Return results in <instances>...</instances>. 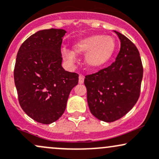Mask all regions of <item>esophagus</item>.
Listing matches in <instances>:
<instances>
[{
	"label": "esophagus",
	"instance_id": "esophagus-1",
	"mask_svg": "<svg viewBox=\"0 0 159 159\" xmlns=\"http://www.w3.org/2000/svg\"><path fill=\"white\" fill-rule=\"evenodd\" d=\"M84 76H83V75H80L79 76V83L80 84H83V82H84Z\"/></svg>",
	"mask_w": 159,
	"mask_h": 159
}]
</instances>
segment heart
I'll return each instance as SVG.
<instances>
[{
    "label": "heart",
    "mask_w": 159,
    "mask_h": 159,
    "mask_svg": "<svg viewBox=\"0 0 159 159\" xmlns=\"http://www.w3.org/2000/svg\"><path fill=\"white\" fill-rule=\"evenodd\" d=\"M115 41L111 36L93 35L78 40L73 52L64 49L62 55L69 64H73L75 54H85V64L91 70H98L110 61L115 52Z\"/></svg>",
    "instance_id": "heart-1"
}]
</instances>
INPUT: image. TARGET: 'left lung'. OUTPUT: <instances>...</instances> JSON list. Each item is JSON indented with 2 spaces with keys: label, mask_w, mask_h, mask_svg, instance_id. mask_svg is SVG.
Returning a JSON list of instances; mask_svg holds the SVG:
<instances>
[{
  "label": "left lung",
  "mask_w": 159,
  "mask_h": 159,
  "mask_svg": "<svg viewBox=\"0 0 159 159\" xmlns=\"http://www.w3.org/2000/svg\"><path fill=\"white\" fill-rule=\"evenodd\" d=\"M120 49L111 65L85 76L87 102L98 120L114 122L127 114L139 99L143 67L136 45L118 32Z\"/></svg>",
  "instance_id": "obj_1"
}]
</instances>
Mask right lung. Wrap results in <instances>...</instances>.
<instances>
[{
	"label": "right lung",
	"mask_w": 159,
	"mask_h": 159,
	"mask_svg": "<svg viewBox=\"0 0 159 159\" xmlns=\"http://www.w3.org/2000/svg\"><path fill=\"white\" fill-rule=\"evenodd\" d=\"M64 30L35 32L22 44L16 55L14 83L22 109L37 122L49 124L66 109L70 93L79 75L61 66Z\"/></svg>",
	"instance_id": "1"
}]
</instances>
